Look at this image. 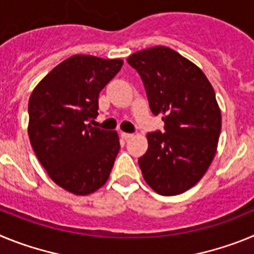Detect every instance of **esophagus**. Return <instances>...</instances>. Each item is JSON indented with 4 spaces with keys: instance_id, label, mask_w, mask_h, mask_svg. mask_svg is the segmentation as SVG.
Segmentation results:
<instances>
[{
    "instance_id": "esophagus-1",
    "label": "esophagus",
    "mask_w": 254,
    "mask_h": 254,
    "mask_svg": "<svg viewBox=\"0 0 254 254\" xmlns=\"http://www.w3.org/2000/svg\"><path fill=\"white\" fill-rule=\"evenodd\" d=\"M121 137L123 140H128L129 137H132V133H126V132H121Z\"/></svg>"
}]
</instances>
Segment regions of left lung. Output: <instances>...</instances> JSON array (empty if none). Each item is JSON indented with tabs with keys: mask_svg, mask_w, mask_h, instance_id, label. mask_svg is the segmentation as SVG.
Listing matches in <instances>:
<instances>
[{
	"mask_svg": "<svg viewBox=\"0 0 254 254\" xmlns=\"http://www.w3.org/2000/svg\"><path fill=\"white\" fill-rule=\"evenodd\" d=\"M127 62L140 73L152 114L165 132L147 133L149 147L138 159L147 185L161 196L193 187L216 154L221 112L202 69L174 49L158 46L138 51Z\"/></svg>",
	"mask_w": 254,
	"mask_h": 254,
	"instance_id": "obj_1",
	"label": "left lung"
}]
</instances>
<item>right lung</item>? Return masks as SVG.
I'll return each mask as SVG.
<instances>
[{"instance_id": "right-lung-1", "label": "right lung", "mask_w": 254, "mask_h": 254, "mask_svg": "<svg viewBox=\"0 0 254 254\" xmlns=\"http://www.w3.org/2000/svg\"><path fill=\"white\" fill-rule=\"evenodd\" d=\"M123 61L75 55L52 69L29 99L28 134L38 160L56 185L86 196L107 183L120 151L117 131L91 127L98 98Z\"/></svg>"}]
</instances>
